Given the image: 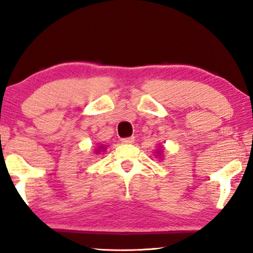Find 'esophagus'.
<instances>
[{"mask_svg": "<svg viewBox=\"0 0 253 253\" xmlns=\"http://www.w3.org/2000/svg\"><path fill=\"white\" fill-rule=\"evenodd\" d=\"M134 137H128V138H123L122 139V143L123 144H131L134 143Z\"/></svg>", "mask_w": 253, "mask_h": 253, "instance_id": "34e87169", "label": "esophagus"}]
</instances>
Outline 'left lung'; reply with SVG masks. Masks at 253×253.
Wrapping results in <instances>:
<instances>
[{
	"mask_svg": "<svg viewBox=\"0 0 253 253\" xmlns=\"http://www.w3.org/2000/svg\"><path fill=\"white\" fill-rule=\"evenodd\" d=\"M156 154V156H158V157H160L161 158V160H162V158H163V156H162V149H158V151H157V153H155Z\"/></svg>",
	"mask_w": 253,
	"mask_h": 253,
	"instance_id": "obj_1",
	"label": "left lung"
}]
</instances>
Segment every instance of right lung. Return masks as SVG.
Listing matches in <instances>:
<instances>
[{
  "label": "right lung",
  "instance_id": "right-lung-1",
  "mask_svg": "<svg viewBox=\"0 0 253 253\" xmlns=\"http://www.w3.org/2000/svg\"><path fill=\"white\" fill-rule=\"evenodd\" d=\"M107 146H105V145H99V146H97L96 149H95V154L97 155V154H100V153H104L106 151Z\"/></svg>",
  "mask_w": 253,
  "mask_h": 253
}]
</instances>
